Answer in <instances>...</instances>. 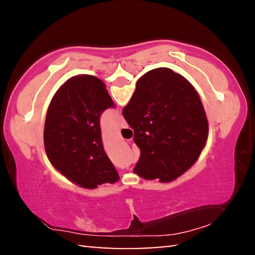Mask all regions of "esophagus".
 I'll use <instances>...</instances> for the list:
<instances>
[{
	"mask_svg": "<svg viewBox=\"0 0 255 255\" xmlns=\"http://www.w3.org/2000/svg\"><path fill=\"white\" fill-rule=\"evenodd\" d=\"M119 127H120V128H127V127H128V125H127V123H126V120H125L124 118L120 119V125H119Z\"/></svg>",
	"mask_w": 255,
	"mask_h": 255,
	"instance_id": "obj_1",
	"label": "esophagus"
}]
</instances>
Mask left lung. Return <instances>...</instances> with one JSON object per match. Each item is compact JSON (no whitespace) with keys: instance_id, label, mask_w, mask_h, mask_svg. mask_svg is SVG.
Segmentation results:
<instances>
[{"instance_id":"8db88e82","label":"left lung","mask_w":255,"mask_h":255,"mask_svg":"<svg viewBox=\"0 0 255 255\" xmlns=\"http://www.w3.org/2000/svg\"><path fill=\"white\" fill-rule=\"evenodd\" d=\"M114 107L101 80L76 75L57 90L47 110V157L71 182L85 189L116 183L119 174L103 149L100 116Z\"/></svg>"}]
</instances>
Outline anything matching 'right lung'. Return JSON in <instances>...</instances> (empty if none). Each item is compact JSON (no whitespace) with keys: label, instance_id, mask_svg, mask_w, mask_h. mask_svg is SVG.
Returning <instances> with one entry per match:
<instances>
[{"label":"right lung","instance_id":"add662e5","mask_svg":"<svg viewBox=\"0 0 255 255\" xmlns=\"http://www.w3.org/2000/svg\"><path fill=\"white\" fill-rule=\"evenodd\" d=\"M123 116L133 129L140 157L133 173L172 182L199 158L208 139V120L195 88L170 68L146 73L136 83Z\"/></svg>","mask_w":255,"mask_h":255}]
</instances>
